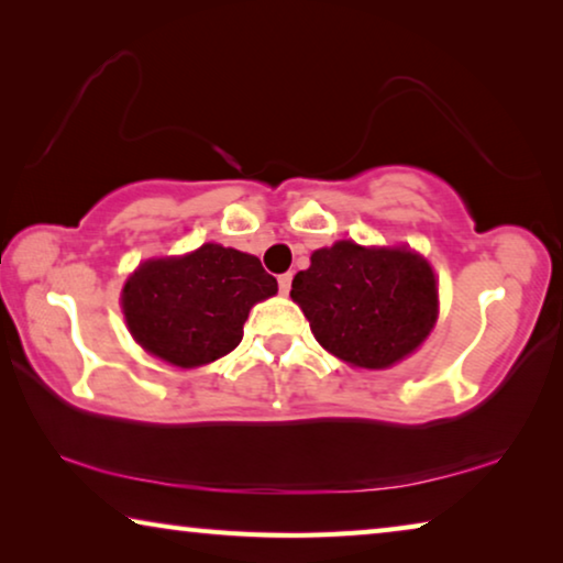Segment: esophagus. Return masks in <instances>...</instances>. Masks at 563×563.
<instances>
[{"label":"esophagus","mask_w":563,"mask_h":563,"mask_svg":"<svg viewBox=\"0 0 563 563\" xmlns=\"http://www.w3.org/2000/svg\"><path fill=\"white\" fill-rule=\"evenodd\" d=\"M290 283H292V275L290 273H283L280 278H278V288H280L283 296H288V292H290Z\"/></svg>","instance_id":"obj_1"}]
</instances>
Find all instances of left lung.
Here are the masks:
<instances>
[{"label": "left lung", "instance_id": "obj_1", "mask_svg": "<svg viewBox=\"0 0 563 563\" xmlns=\"http://www.w3.org/2000/svg\"><path fill=\"white\" fill-rule=\"evenodd\" d=\"M290 298L316 341L361 368H388L426 341L439 316L431 265L406 247L341 240L316 250L292 278Z\"/></svg>", "mask_w": 563, "mask_h": 563}]
</instances>
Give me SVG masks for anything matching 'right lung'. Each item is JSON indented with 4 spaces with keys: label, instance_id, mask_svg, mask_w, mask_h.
<instances>
[{
    "label": "right lung",
    "instance_id": "1",
    "mask_svg": "<svg viewBox=\"0 0 563 563\" xmlns=\"http://www.w3.org/2000/svg\"><path fill=\"white\" fill-rule=\"evenodd\" d=\"M278 292L255 255L208 243L183 257L142 263L122 290L130 333L180 368L228 355L243 341L250 308Z\"/></svg>",
    "mask_w": 563,
    "mask_h": 563
}]
</instances>
